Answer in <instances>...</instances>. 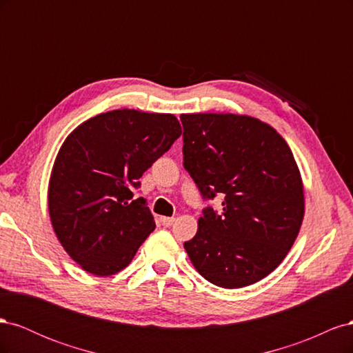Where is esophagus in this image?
Masks as SVG:
<instances>
[{
    "instance_id": "34e87169",
    "label": "esophagus",
    "mask_w": 353,
    "mask_h": 353,
    "mask_svg": "<svg viewBox=\"0 0 353 353\" xmlns=\"http://www.w3.org/2000/svg\"><path fill=\"white\" fill-rule=\"evenodd\" d=\"M175 218H169V216H160V223H162L163 227H170L174 223Z\"/></svg>"
}]
</instances>
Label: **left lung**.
<instances>
[{"mask_svg": "<svg viewBox=\"0 0 353 353\" xmlns=\"http://www.w3.org/2000/svg\"><path fill=\"white\" fill-rule=\"evenodd\" d=\"M184 168L201 197L223 196L222 210L203 209L184 243L201 276L223 288L265 279L297 237L305 215L301 172L272 126L231 113L181 114Z\"/></svg>", "mask_w": 353, "mask_h": 353, "instance_id": "obj_1", "label": "left lung"}]
</instances>
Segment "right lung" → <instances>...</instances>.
Masks as SVG:
<instances>
[{
	"instance_id": "add662e5",
	"label": "right lung",
	"mask_w": 353,
	"mask_h": 353,
	"mask_svg": "<svg viewBox=\"0 0 353 353\" xmlns=\"http://www.w3.org/2000/svg\"><path fill=\"white\" fill-rule=\"evenodd\" d=\"M181 135L174 114L113 110L81 123L63 143L48 185L52 228L83 271L126 268L156 223L140 178Z\"/></svg>"
}]
</instances>
